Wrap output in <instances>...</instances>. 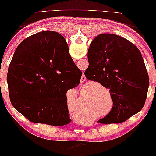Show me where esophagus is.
<instances>
[{"label":"esophagus","mask_w":156,"mask_h":156,"mask_svg":"<svg viewBox=\"0 0 156 156\" xmlns=\"http://www.w3.org/2000/svg\"><path fill=\"white\" fill-rule=\"evenodd\" d=\"M85 80H86V76L84 75V74H83L82 77H81V82H85Z\"/></svg>","instance_id":"esophagus-1"}]
</instances>
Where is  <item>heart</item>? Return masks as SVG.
<instances>
[{
	"label": "heart",
	"instance_id": "obj_1",
	"mask_svg": "<svg viewBox=\"0 0 156 156\" xmlns=\"http://www.w3.org/2000/svg\"><path fill=\"white\" fill-rule=\"evenodd\" d=\"M109 105H109V103H108V105H106V107H109Z\"/></svg>",
	"mask_w": 156,
	"mask_h": 156
}]
</instances>
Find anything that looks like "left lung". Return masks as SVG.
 Instances as JSON below:
<instances>
[{"instance_id":"1","label":"left lung","mask_w":156,"mask_h":156,"mask_svg":"<svg viewBox=\"0 0 156 156\" xmlns=\"http://www.w3.org/2000/svg\"><path fill=\"white\" fill-rule=\"evenodd\" d=\"M88 80L109 89L113 106L102 124L122 123L139 112L145 104L149 79L138 48L112 34H101L88 51Z\"/></svg>"}]
</instances>
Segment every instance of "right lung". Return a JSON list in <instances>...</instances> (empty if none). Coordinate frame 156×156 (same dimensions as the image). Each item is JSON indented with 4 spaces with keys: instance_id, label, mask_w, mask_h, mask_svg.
Listing matches in <instances>:
<instances>
[{
    "instance_id": "1",
    "label": "right lung",
    "mask_w": 156,
    "mask_h": 156,
    "mask_svg": "<svg viewBox=\"0 0 156 156\" xmlns=\"http://www.w3.org/2000/svg\"><path fill=\"white\" fill-rule=\"evenodd\" d=\"M81 76L61 34H34L20 43L9 65L10 102L31 122L67 125L71 119L66 93L77 87Z\"/></svg>"
}]
</instances>
